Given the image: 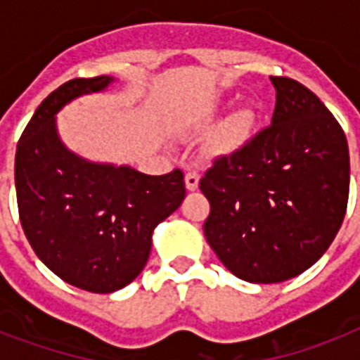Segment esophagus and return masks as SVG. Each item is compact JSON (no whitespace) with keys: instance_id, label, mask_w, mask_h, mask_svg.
Segmentation results:
<instances>
[{"instance_id":"1","label":"esophagus","mask_w":360,"mask_h":360,"mask_svg":"<svg viewBox=\"0 0 360 360\" xmlns=\"http://www.w3.org/2000/svg\"><path fill=\"white\" fill-rule=\"evenodd\" d=\"M198 183H200V174H198L196 169H188L185 175V185L188 191H196Z\"/></svg>"}]
</instances>
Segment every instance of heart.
Masks as SVG:
<instances>
[{
	"instance_id": "obj_1",
	"label": "heart",
	"mask_w": 360,
	"mask_h": 360,
	"mask_svg": "<svg viewBox=\"0 0 360 360\" xmlns=\"http://www.w3.org/2000/svg\"><path fill=\"white\" fill-rule=\"evenodd\" d=\"M252 115L250 112L246 110H240L237 114H233L231 117L220 124V129L214 132L213 143L217 149H231V147H237L240 141L245 140L248 130H250Z\"/></svg>"
}]
</instances>
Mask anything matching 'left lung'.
Listing matches in <instances>:
<instances>
[{
  "label": "left lung",
  "instance_id": "obj_1",
  "mask_svg": "<svg viewBox=\"0 0 360 360\" xmlns=\"http://www.w3.org/2000/svg\"><path fill=\"white\" fill-rule=\"evenodd\" d=\"M271 124L200 179L211 203L205 239L228 271L256 284L284 282L323 256L349 196V149L340 123L308 87L271 76Z\"/></svg>",
  "mask_w": 360,
  "mask_h": 360
}]
</instances>
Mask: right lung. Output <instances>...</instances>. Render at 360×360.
<instances>
[{
    "mask_svg": "<svg viewBox=\"0 0 360 360\" xmlns=\"http://www.w3.org/2000/svg\"><path fill=\"white\" fill-rule=\"evenodd\" d=\"M110 76L75 78L52 91L20 136L14 185L20 224L31 248L67 284L112 293L141 273L155 226L185 200V175H146L93 164L61 143L56 114L84 93L101 91Z\"/></svg>",
    "mask_w": 360,
    "mask_h": 360,
    "instance_id": "add662e5",
    "label": "right lung"
}]
</instances>
